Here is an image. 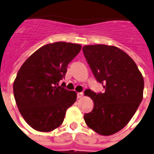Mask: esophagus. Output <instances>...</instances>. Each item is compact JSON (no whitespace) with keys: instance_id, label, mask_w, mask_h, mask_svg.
<instances>
[{"instance_id":"34e87169","label":"esophagus","mask_w":154,"mask_h":154,"mask_svg":"<svg viewBox=\"0 0 154 154\" xmlns=\"http://www.w3.org/2000/svg\"><path fill=\"white\" fill-rule=\"evenodd\" d=\"M83 96V92H79V93H77V98H81Z\"/></svg>"}]
</instances>
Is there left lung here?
<instances>
[{"label":"left lung","instance_id":"8db88e82","mask_svg":"<svg viewBox=\"0 0 154 154\" xmlns=\"http://www.w3.org/2000/svg\"><path fill=\"white\" fill-rule=\"evenodd\" d=\"M94 78L104 91L86 90L94 108L84 114L85 122L101 135L114 134L127 125L143 97L144 79L134 61L126 52L104 44L83 47Z\"/></svg>","mask_w":154,"mask_h":154}]
</instances>
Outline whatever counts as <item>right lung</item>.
Returning <instances> with one entry per match:
<instances>
[{"label":"right lung","instance_id":"right-lung-1","mask_svg":"<svg viewBox=\"0 0 154 154\" xmlns=\"http://www.w3.org/2000/svg\"><path fill=\"white\" fill-rule=\"evenodd\" d=\"M81 50V45L56 42L41 47L27 59L13 83V94L20 113L34 130L49 132L63 123L76 93L59 82L67 67Z\"/></svg>","mask_w":154,"mask_h":154}]
</instances>
